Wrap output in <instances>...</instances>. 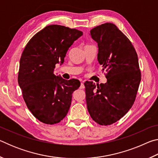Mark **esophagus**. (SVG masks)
Masks as SVG:
<instances>
[{
    "label": "esophagus",
    "instance_id": "obj_1",
    "mask_svg": "<svg viewBox=\"0 0 158 158\" xmlns=\"http://www.w3.org/2000/svg\"><path fill=\"white\" fill-rule=\"evenodd\" d=\"M84 88H85V86H84V81H82L81 83V86H80V89H84Z\"/></svg>",
    "mask_w": 158,
    "mask_h": 158
}]
</instances>
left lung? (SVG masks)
<instances>
[{
  "mask_svg": "<svg viewBox=\"0 0 158 158\" xmlns=\"http://www.w3.org/2000/svg\"><path fill=\"white\" fill-rule=\"evenodd\" d=\"M90 35L98 42V60L106 72L107 81L84 83L87 109L95 122L109 125L124 116L135 101L141 77L137 53L114 23L96 26Z\"/></svg>",
  "mask_w": 158,
  "mask_h": 158,
  "instance_id": "obj_1",
  "label": "left lung"
}]
</instances>
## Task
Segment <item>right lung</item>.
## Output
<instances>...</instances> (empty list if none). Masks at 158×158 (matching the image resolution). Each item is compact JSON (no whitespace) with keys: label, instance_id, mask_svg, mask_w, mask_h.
<instances>
[{"label":"right lung","instance_id":"add662e5","mask_svg":"<svg viewBox=\"0 0 158 158\" xmlns=\"http://www.w3.org/2000/svg\"><path fill=\"white\" fill-rule=\"evenodd\" d=\"M82 35L75 28L49 25L35 35L23 51L18 83L28 109L43 123L62 121L70 107L72 94L80 86L79 80H65L53 73Z\"/></svg>","mask_w":158,"mask_h":158}]
</instances>
